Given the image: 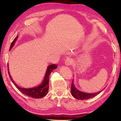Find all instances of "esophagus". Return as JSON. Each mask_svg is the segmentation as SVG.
<instances>
[{"label":"esophagus","mask_w":121,"mask_h":121,"mask_svg":"<svg viewBox=\"0 0 121 121\" xmlns=\"http://www.w3.org/2000/svg\"><path fill=\"white\" fill-rule=\"evenodd\" d=\"M73 60L71 58H67L65 61V64L66 65L70 66L73 64Z\"/></svg>","instance_id":"esophagus-1"}]
</instances>
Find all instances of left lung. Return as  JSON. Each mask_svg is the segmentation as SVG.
Listing matches in <instances>:
<instances>
[{"label": "left lung", "instance_id": "left-lung-1", "mask_svg": "<svg viewBox=\"0 0 121 121\" xmlns=\"http://www.w3.org/2000/svg\"><path fill=\"white\" fill-rule=\"evenodd\" d=\"M101 91H102L96 92V93L91 94V93H87V92H85L79 91L76 88L75 85H74L73 81H72V85H71V94L74 98H75L77 99L85 100V99L91 98H92L97 96V95L100 94Z\"/></svg>", "mask_w": 121, "mask_h": 121}]
</instances>
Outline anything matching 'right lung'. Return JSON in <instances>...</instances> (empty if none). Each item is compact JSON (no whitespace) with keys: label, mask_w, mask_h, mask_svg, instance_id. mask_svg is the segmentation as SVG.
<instances>
[{"label":"right lung","mask_w":121,"mask_h":121,"mask_svg":"<svg viewBox=\"0 0 121 121\" xmlns=\"http://www.w3.org/2000/svg\"><path fill=\"white\" fill-rule=\"evenodd\" d=\"M17 38L18 35L17 36V37L15 38V39L12 42L10 47V50L13 47L14 43L15 42H16L17 39ZM57 66H58L56 65H49L47 67V71H46L44 78H43L42 83H41L39 86L30 88H21V87L18 86L16 83H15L14 81L13 80V79L12 78L11 75H10L9 69L8 74L9 75V76L10 79H11V81L12 82V83H13L15 86L22 93L26 95V96H28L32 98H42L45 97L48 93L49 90V79L50 74L52 72L53 70L56 69ZM8 68H9L8 64Z\"/></svg>","instance_id":"add662e5"}]
</instances>
